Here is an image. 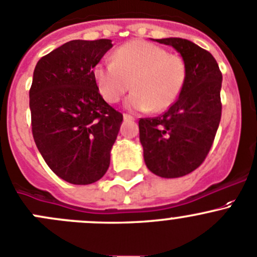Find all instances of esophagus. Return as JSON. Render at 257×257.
Here are the masks:
<instances>
[{"label":"esophagus","instance_id":"obj_1","mask_svg":"<svg viewBox=\"0 0 257 257\" xmlns=\"http://www.w3.org/2000/svg\"><path fill=\"white\" fill-rule=\"evenodd\" d=\"M124 120H128V121H132L134 120V116L131 115V114H124Z\"/></svg>","mask_w":257,"mask_h":257}]
</instances>
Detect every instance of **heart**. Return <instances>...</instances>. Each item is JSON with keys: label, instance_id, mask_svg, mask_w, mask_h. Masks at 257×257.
I'll use <instances>...</instances> for the list:
<instances>
[{"label": "heart", "instance_id": "obj_1", "mask_svg": "<svg viewBox=\"0 0 257 257\" xmlns=\"http://www.w3.org/2000/svg\"><path fill=\"white\" fill-rule=\"evenodd\" d=\"M93 78L101 98L115 104L132 88L125 105L136 111H163L173 105L187 81L183 57L144 40H134L114 51L113 61L98 62Z\"/></svg>", "mask_w": 257, "mask_h": 257}]
</instances>
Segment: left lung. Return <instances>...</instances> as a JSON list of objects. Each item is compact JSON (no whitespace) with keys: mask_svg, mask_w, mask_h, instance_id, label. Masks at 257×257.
<instances>
[{"mask_svg":"<svg viewBox=\"0 0 257 257\" xmlns=\"http://www.w3.org/2000/svg\"><path fill=\"white\" fill-rule=\"evenodd\" d=\"M156 41L181 54L187 65V81L168 110L139 119V139L149 171L163 178H177L198 168L212 147L222 111V74L215 57L188 40Z\"/></svg>","mask_w":257,"mask_h":257,"instance_id":"1","label":"left lung"}]
</instances>
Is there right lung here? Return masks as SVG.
<instances>
[{
    "label": "right lung",
    "mask_w": 257,
    "mask_h": 257,
    "mask_svg": "<svg viewBox=\"0 0 257 257\" xmlns=\"http://www.w3.org/2000/svg\"><path fill=\"white\" fill-rule=\"evenodd\" d=\"M111 40H73L37 61L30 88L32 136L64 181L90 184L106 173L123 114L99 93L93 68Z\"/></svg>",
    "instance_id": "1"
}]
</instances>
